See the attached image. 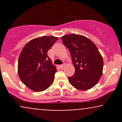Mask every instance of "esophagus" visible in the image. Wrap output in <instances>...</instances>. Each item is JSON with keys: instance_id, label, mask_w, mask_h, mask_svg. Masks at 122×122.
<instances>
[{"instance_id": "obj_1", "label": "esophagus", "mask_w": 122, "mask_h": 122, "mask_svg": "<svg viewBox=\"0 0 122 122\" xmlns=\"http://www.w3.org/2000/svg\"><path fill=\"white\" fill-rule=\"evenodd\" d=\"M65 64H63V65H60V68H61V69H63L64 68H65Z\"/></svg>"}]
</instances>
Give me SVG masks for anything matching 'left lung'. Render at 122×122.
Segmentation results:
<instances>
[{"instance_id": "obj_1", "label": "left lung", "mask_w": 122, "mask_h": 122, "mask_svg": "<svg viewBox=\"0 0 122 122\" xmlns=\"http://www.w3.org/2000/svg\"><path fill=\"white\" fill-rule=\"evenodd\" d=\"M69 49L75 68V75L68 77L76 89L86 91L97 84L103 74V59L91 40L81 35L67 34L61 37Z\"/></svg>"}]
</instances>
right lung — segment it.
I'll return each mask as SVG.
<instances>
[{
  "label": "right lung",
  "instance_id": "right-lung-1",
  "mask_svg": "<svg viewBox=\"0 0 122 122\" xmlns=\"http://www.w3.org/2000/svg\"><path fill=\"white\" fill-rule=\"evenodd\" d=\"M54 36H43L30 41L19 55L18 73L20 80L31 90H46L54 81L56 66L53 65L47 51L58 40Z\"/></svg>",
  "mask_w": 122,
  "mask_h": 122
}]
</instances>
